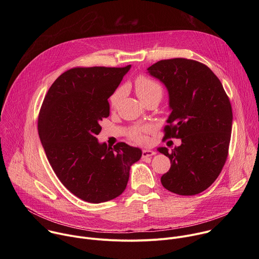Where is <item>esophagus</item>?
<instances>
[{"label":"esophagus","instance_id":"esophagus-1","mask_svg":"<svg viewBox=\"0 0 259 259\" xmlns=\"http://www.w3.org/2000/svg\"><path fill=\"white\" fill-rule=\"evenodd\" d=\"M156 154V152L152 150H143L142 151V158H147V157H152Z\"/></svg>","mask_w":259,"mask_h":259}]
</instances>
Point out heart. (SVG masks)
<instances>
[{"mask_svg":"<svg viewBox=\"0 0 259 259\" xmlns=\"http://www.w3.org/2000/svg\"><path fill=\"white\" fill-rule=\"evenodd\" d=\"M135 90H136V94L137 96L144 101L145 99L153 97V96H162L163 94V88L162 86L155 80L147 78L144 76H140L135 80ZM125 88L124 87H120L118 88L113 94L112 96L109 97V106L112 108H115L119 101L122 99V97L125 94ZM152 129L151 126H136L134 128L131 129L130 133H129V137L134 140L135 142L141 143L145 141V135L144 133L149 132Z\"/></svg>","mask_w":259,"mask_h":259,"instance_id":"obj_1","label":"heart"}]
</instances>
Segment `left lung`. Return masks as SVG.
<instances>
[{
    "mask_svg": "<svg viewBox=\"0 0 259 259\" xmlns=\"http://www.w3.org/2000/svg\"><path fill=\"white\" fill-rule=\"evenodd\" d=\"M168 90L171 114L165 137L180 138L169 153L171 167L161 177L163 187L177 195L207 190L223 170L231 141L233 112L219 79L205 64L187 58L160 60L147 68Z\"/></svg>",
    "mask_w": 259,
    "mask_h": 259,
    "instance_id": "obj_1",
    "label": "left lung"
}]
</instances>
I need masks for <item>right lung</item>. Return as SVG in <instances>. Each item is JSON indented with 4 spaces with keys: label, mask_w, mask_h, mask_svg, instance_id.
<instances>
[{
    "label": "right lung",
    "mask_w": 259,
    "mask_h": 259,
    "mask_svg": "<svg viewBox=\"0 0 259 259\" xmlns=\"http://www.w3.org/2000/svg\"><path fill=\"white\" fill-rule=\"evenodd\" d=\"M130 67L70 68L51 85L40 109L39 136L53 171L71 194L89 203L119 197L142 155L125 142L107 147L96 138L109 116L107 99Z\"/></svg>",
    "instance_id": "obj_1"
}]
</instances>
